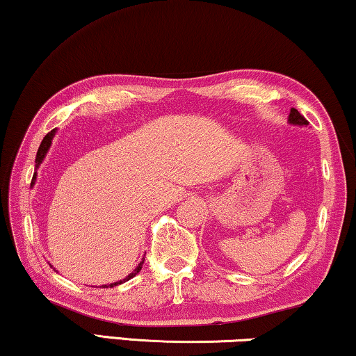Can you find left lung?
I'll return each instance as SVG.
<instances>
[{
	"instance_id": "8db88e82",
	"label": "left lung",
	"mask_w": 356,
	"mask_h": 356,
	"mask_svg": "<svg viewBox=\"0 0 356 356\" xmlns=\"http://www.w3.org/2000/svg\"><path fill=\"white\" fill-rule=\"evenodd\" d=\"M289 123H291V125H298V127L308 125L307 118L303 117L297 109H293V107L291 109V114H289Z\"/></svg>"
}]
</instances>
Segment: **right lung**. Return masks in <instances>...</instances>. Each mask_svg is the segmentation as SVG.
I'll return each mask as SVG.
<instances>
[{
  "label": "right lung",
  "mask_w": 356,
  "mask_h": 356,
  "mask_svg": "<svg viewBox=\"0 0 356 356\" xmlns=\"http://www.w3.org/2000/svg\"><path fill=\"white\" fill-rule=\"evenodd\" d=\"M54 133H56V130H51V131L48 133V135H46V136L43 138V141H41L40 147H38V152H37V159H35V168H38V167H40V163L43 162V159L46 157V154H48L49 147H51V141H53V138H54ZM35 181H37V172L33 173L32 184H35ZM143 264H144V259L140 261V265L136 266V270L133 271V273H130V275H128V276L125 277V280H123V281H118V282H112V284H109V286H111V287H114V286H117V284H122V282H125V281H128V280H131L133 276H136L138 273L141 271ZM109 286H104V287H109Z\"/></svg>",
  "instance_id": "1"
}]
</instances>
